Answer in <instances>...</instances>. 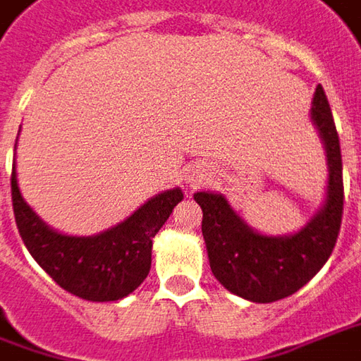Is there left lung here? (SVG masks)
<instances>
[{
	"label": "left lung",
	"instance_id": "obj_1",
	"mask_svg": "<svg viewBox=\"0 0 361 361\" xmlns=\"http://www.w3.org/2000/svg\"><path fill=\"white\" fill-rule=\"evenodd\" d=\"M312 119L328 152V200L302 231L286 238L259 235L235 216L224 195H193L204 212L202 233L214 276L226 290L250 302L269 304L298 292L328 262L338 242L343 214L342 149L322 85L314 95Z\"/></svg>",
	"mask_w": 361,
	"mask_h": 361
}]
</instances>
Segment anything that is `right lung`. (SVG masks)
<instances>
[{"label": "right lung", "mask_w": 361, "mask_h": 361, "mask_svg": "<svg viewBox=\"0 0 361 361\" xmlns=\"http://www.w3.org/2000/svg\"><path fill=\"white\" fill-rule=\"evenodd\" d=\"M181 200V190H168L104 233L61 235L49 230L23 202L16 164L11 169L13 216L25 247L59 288L90 302L121 300L147 278L152 240Z\"/></svg>", "instance_id": "1"}]
</instances>
